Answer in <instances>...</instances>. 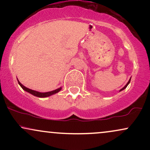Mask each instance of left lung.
<instances>
[{"mask_svg": "<svg viewBox=\"0 0 150 150\" xmlns=\"http://www.w3.org/2000/svg\"><path fill=\"white\" fill-rule=\"evenodd\" d=\"M130 79H131V78H130ZM130 80H129V81H128V83H127V84H126V85H125V87H123V88H122L121 89H120V91L123 90V89H125V88H126V87H127V86H128V84H129V83H130Z\"/></svg>", "mask_w": 150, "mask_h": 150, "instance_id": "1", "label": "left lung"}]
</instances>
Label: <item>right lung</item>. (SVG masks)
<instances>
[{
    "label": "right lung",
    "instance_id": "right-lung-1",
    "mask_svg": "<svg viewBox=\"0 0 150 150\" xmlns=\"http://www.w3.org/2000/svg\"><path fill=\"white\" fill-rule=\"evenodd\" d=\"M18 81V83L19 85H20V87H22V89H24V90L26 91V92L30 93V94H32V95L35 96V97H41V98H44V97H49V96L51 95H53V94H56V93H58L59 91L61 90V87H60V88H58L57 89H55V90L53 91H51V92H37V91H34V90H32V89H30L29 88H27V87H25L23 85H22L21 83H20V82Z\"/></svg>",
    "mask_w": 150,
    "mask_h": 150
}]
</instances>
